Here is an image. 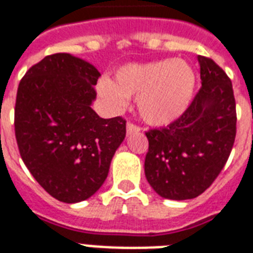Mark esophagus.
<instances>
[{"label": "esophagus", "instance_id": "esophagus-1", "mask_svg": "<svg viewBox=\"0 0 253 253\" xmlns=\"http://www.w3.org/2000/svg\"><path fill=\"white\" fill-rule=\"evenodd\" d=\"M140 131V127L134 125V123L128 122L127 123V135H131V134H136Z\"/></svg>", "mask_w": 253, "mask_h": 253}]
</instances>
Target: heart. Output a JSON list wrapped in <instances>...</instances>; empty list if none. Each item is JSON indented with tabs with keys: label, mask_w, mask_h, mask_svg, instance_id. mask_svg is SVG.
Segmentation results:
<instances>
[{
	"label": "heart",
	"mask_w": 253,
	"mask_h": 253,
	"mask_svg": "<svg viewBox=\"0 0 253 253\" xmlns=\"http://www.w3.org/2000/svg\"><path fill=\"white\" fill-rule=\"evenodd\" d=\"M196 73L181 59H166L146 64L125 65L115 75L98 83V91L111 106L125 107L130 97L143 121L164 126L184 114L192 102Z\"/></svg>",
	"instance_id": "heart-1"
}]
</instances>
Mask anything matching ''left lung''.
<instances>
[{"mask_svg":"<svg viewBox=\"0 0 253 253\" xmlns=\"http://www.w3.org/2000/svg\"><path fill=\"white\" fill-rule=\"evenodd\" d=\"M201 89L180 118L147 131L144 173L163 198H196L214 182L231 154L236 105L231 80L215 61L198 56Z\"/></svg>","mask_w":253,"mask_h":253,"instance_id":"8db88e82","label":"left lung"}]
</instances>
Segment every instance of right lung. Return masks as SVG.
Segmentation results:
<instances>
[{
    "instance_id": "add662e5",
    "label": "right lung",
    "mask_w": 253,
    "mask_h": 253,
    "mask_svg": "<svg viewBox=\"0 0 253 253\" xmlns=\"http://www.w3.org/2000/svg\"><path fill=\"white\" fill-rule=\"evenodd\" d=\"M99 76L83 59L53 53L18 86L14 127L22 160L42 188L65 204L87 200L102 186L126 136L122 117L103 119L90 107Z\"/></svg>"
}]
</instances>
